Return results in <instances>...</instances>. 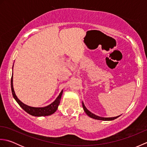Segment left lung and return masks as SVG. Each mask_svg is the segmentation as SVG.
I'll return each instance as SVG.
<instances>
[{"instance_id": "1", "label": "left lung", "mask_w": 147, "mask_h": 147, "mask_svg": "<svg viewBox=\"0 0 147 147\" xmlns=\"http://www.w3.org/2000/svg\"><path fill=\"white\" fill-rule=\"evenodd\" d=\"M82 105H83V110L85 111V113L88 115L90 117L93 118V119H97V120H100V121H112V120H114L115 119L119 117L120 116V115H118V116L116 117H100L98 116V115H96L92 113L91 112L89 111L88 109H86V107H85V104H84L83 102H82Z\"/></svg>"}]
</instances>
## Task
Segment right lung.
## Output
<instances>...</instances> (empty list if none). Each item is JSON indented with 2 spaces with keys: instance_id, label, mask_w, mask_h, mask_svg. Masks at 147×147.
Instances as JSON below:
<instances>
[{
  "instance_id": "obj_1",
  "label": "right lung",
  "mask_w": 147,
  "mask_h": 147,
  "mask_svg": "<svg viewBox=\"0 0 147 147\" xmlns=\"http://www.w3.org/2000/svg\"><path fill=\"white\" fill-rule=\"evenodd\" d=\"M12 70H13V67H12ZM11 86L12 95H13V97L16 100V101L18 102V104L20 105V107L23 109V110L25 111L27 113L36 117L47 116V115H50L54 114V112L57 111L58 106L59 104H60L61 96L62 95V93H63V90H62V91L59 93V96L56 98L55 100L49 105H47L45 107H31V106L24 104V103L22 102L20 100H19V98L17 97V96L14 92L13 87V73H12V76L11 80Z\"/></svg>"
}]
</instances>
